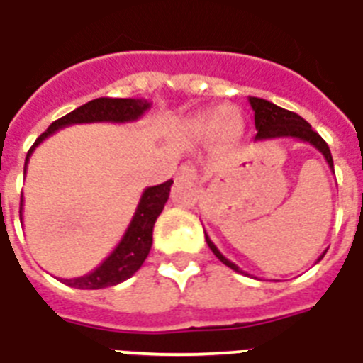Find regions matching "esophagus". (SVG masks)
<instances>
[{
    "mask_svg": "<svg viewBox=\"0 0 363 363\" xmlns=\"http://www.w3.org/2000/svg\"><path fill=\"white\" fill-rule=\"evenodd\" d=\"M177 179L179 181H196L197 179V169L190 164H182L179 167V172H177Z\"/></svg>",
    "mask_w": 363,
    "mask_h": 363,
    "instance_id": "esophagus-1",
    "label": "esophagus"
}]
</instances>
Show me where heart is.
<instances>
[{
  "instance_id": "b5f03b06",
  "label": "heart",
  "mask_w": 363,
  "mask_h": 363,
  "mask_svg": "<svg viewBox=\"0 0 363 363\" xmlns=\"http://www.w3.org/2000/svg\"><path fill=\"white\" fill-rule=\"evenodd\" d=\"M225 111L222 110H207L191 115L184 123V130L196 141H211L223 140L231 141L240 130V125H235V121L223 117Z\"/></svg>"
}]
</instances>
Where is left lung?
<instances>
[{"mask_svg": "<svg viewBox=\"0 0 363 363\" xmlns=\"http://www.w3.org/2000/svg\"><path fill=\"white\" fill-rule=\"evenodd\" d=\"M248 100L253 110V117H255V130H257L255 141L278 140V138H294V140L306 141V143L313 145L320 155L325 156V160L330 166V169H334L332 152H330L326 141L311 128V125H309L308 121L302 119L300 115L293 113V111L284 110V108H279V106L272 104V102H268V100L264 99L250 96ZM205 240H207L208 248L212 250V253H214L225 267H229L231 270H235V272L244 274V270H240L237 264L231 263V261L216 248V244L212 242L207 233H205ZM325 253H323L317 261H320V259L325 257Z\"/></svg>", "mask_w": 363, "mask_h": 363, "instance_id": "left-lung-1", "label": "left lung"}]
</instances>
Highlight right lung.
<instances>
[{
    "label": "right lung",
    "mask_w": 363,
    "mask_h": 363,
    "mask_svg": "<svg viewBox=\"0 0 363 363\" xmlns=\"http://www.w3.org/2000/svg\"><path fill=\"white\" fill-rule=\"evenodd\" d=\"M151 108V102L145 99H110V96H100L91 100L87 104L79 106L74 111H70L61 119L54 121L46 128V132L38 135L33 147L29 149L26 156V166L23 173L28 169L29 158L33 151L43 143L46 138L55 134L65 126L72 125H87V123H134ZM173 181H166L158 186H149L143 190L140 203L135 207L125 235L115 246L113 252L93 270V272L79 276V278L61 279L69 287L76 289H104L123 284L125 279L132 278L143 261L147 259L152 246V228H155L156 218L160 216L162 208L166 205ZM23 196L20 199V222H22Z\"/></svg>",
    "instance_id": "1"
}]
</instances>
